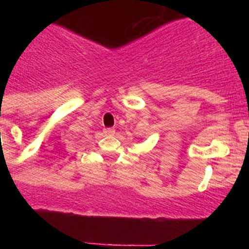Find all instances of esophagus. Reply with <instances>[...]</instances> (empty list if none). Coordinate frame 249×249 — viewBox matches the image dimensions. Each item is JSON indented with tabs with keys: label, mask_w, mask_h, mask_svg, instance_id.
Returning <instances> with one entry per match:
<instances>
[{
	"label": "esophagus",
	"mask_w": 249,
	"mask_h": 249,
	"mask_svg": "<svg viewBox=\"0 0 249 249\" xmlns=\"http://www.w3.org/2000/svg\"><path fill=\"white\" fill-rule=\"evenodd\" d=\"M114 132H116V129H114V128H105V133H106V135L113 136Z\"/></svg>",
	"instance_id": "esophagus-1"
}]
</instances>
